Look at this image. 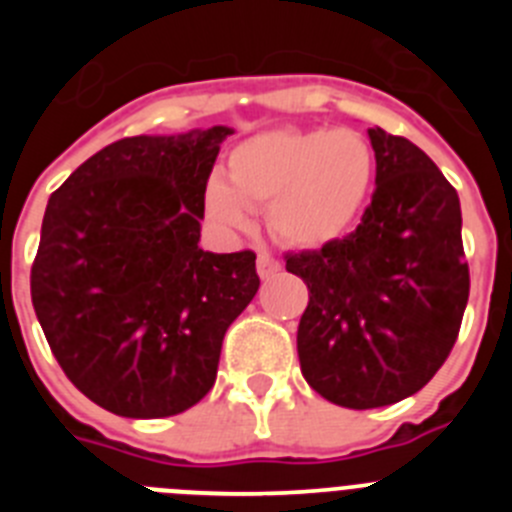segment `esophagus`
I'll return each instance as SVG.
<instances>
[{
	"instance_id": "34e87169",
	"label": "esophagus",
	"mask_w": 512,
	"mask_h": 512,
	"mask_svg": "<svg viewBox=\"0 0 512 512\" xmlns=\"http://www.w3.org/2000/svg\"><path fill=\"white\" fill-rule=\"evenodd\" d=\"M256 269H259V277L261 279H271L274 274H277L279 269H282V264H279L274 256H269V253L261 251L259 253V259H256Z\"/></svg>"
}]
</instances>
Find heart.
<instances>
[{
    "label": "heart",
    "mask_w": 512,
    "mask_h": 512,
    "mask_svg": "<svg viewBox=\"0 0 512 512\" xmlns=\"http://www.w3.org/2000/svg\"><path fill=\"white\" fill-rule=\"evenodd\" d=\"M372 182V146L356 130L274 128L230 151L225 179H207L205 207L217 225L246 228L251 207L266 205L279 243L315 248L354 225Z\"/></svg>",
    "instance_id": "obj_1"
}]
</instances>
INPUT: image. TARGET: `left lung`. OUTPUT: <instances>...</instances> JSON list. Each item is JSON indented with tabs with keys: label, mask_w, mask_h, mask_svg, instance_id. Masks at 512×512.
Masks as SVG:
<instances>
[{
	"label": "left lung",
	"mask_w": 512,
	"mask_h": 512,
	"mask_svg": "<svg viewBox=\"0 0 512 512\" xmlns=\"http://www.w3.org/2000/svg\"><path fill=\"white\" fill-rule=\"evenodd\" d=\"M369 140L377 189L359 228L287 256V271L310 289L297 328L302 377L351 410L423 390L469 300L456 189L408 138L372 128Z\"/></svg>",
	"instance_id": "obj_1"
}]
</instances>
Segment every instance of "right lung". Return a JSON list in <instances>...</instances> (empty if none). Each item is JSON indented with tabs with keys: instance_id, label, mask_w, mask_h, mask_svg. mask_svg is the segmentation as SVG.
<instances>
[{
	"instance_id": "add662e5",
	"label": "right lung",
	"mask_w": 512,
	"mask_h": 512,
	"mask_svg": "<svg viewBox=\"0 0 512 512\" xmlns=\"http://www.w3.org/2000/svg\"><path fill=\"white\" fill-rule=\"evenodd\" d=\"M228 125L133 135L51 194L30 274L66 377L122 418H169L210 392L228 325L259 292L256 253L200 248Z\"/></svg>"
}]
</instances>
